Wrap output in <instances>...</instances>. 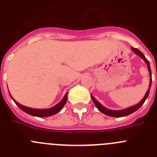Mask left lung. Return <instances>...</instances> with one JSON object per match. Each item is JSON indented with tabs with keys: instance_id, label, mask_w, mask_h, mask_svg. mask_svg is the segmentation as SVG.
<instances>
[{
	"instance_id": "left-lung-1",
	"label": "left lung",
	"mask_w": 157,
	"mask_h": 157,
	"mask_svg": "<svg viewBox=\"0 0 157 157\" xmlns=\"http://www.w3.org/2000/svg\"><path fill=\"white\" fill-rule=\"evenodd\" d=\"M131 50H132L133 52L136 54V55H138V56H139L141 59H143L144 61L146 63L147 67H148V70H149V76H150V82H149V89H148V90H147L146 94H145V96H144L143 99L141 100L139 103L137 104V105H133V106H131V107H129V108H127V109H122V110H111V109H107V108H105V106H103V105H101L100 102H98V101H97L95 98H94V96L91 94V98H92L93 101H94V105H95L96 107L98 108V110H99L100 112H102V113H104V114L107 115V116H112V117H123V116H128V115L131 114V113H133V112H136V111L138 110V109H139L141 105H143L144 102H145V100L147 99V98H148V96H149V90H150L151 84H152V72H151L150 65H149V60H148V59L145 58V56H144V54L142 53L141 51L138 50V48H133V47H131ZM156 73H157V71H156Z\"/></svg>"
}]
</instances>
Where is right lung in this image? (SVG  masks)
I'll return each mask as SVG.
<instances>
[{"mask_svg": "<svg viewBox=\"0 0 157 157\" xmlns=\"http://www.w3.org/2000/svg\"><path fill=\"white\" fill-rule=\"evenodd\" d=\"M67 94L68 93H66V94L64 95L63 99L59 101L57 105H54L52 108H49V109H32V108H29V107H26L24 105H20L19 103H18L16 100H14L12 98V96L10 95V97L12 98V99L13 100L14 102L16 104L19 109H22L23 112H25L26 113L29 115H31V116H37V117H48V116H53V115L56 114L59 111L63 109V107L64 106L65 104L67 102Z\"/></svg>", "mask_w": 157, "mask_h": 157, "instance_id": "right-lung-1", "label": "right lung"}]
</instances>
